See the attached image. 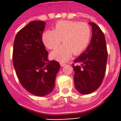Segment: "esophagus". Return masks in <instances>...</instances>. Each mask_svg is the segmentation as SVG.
I'll return each mask as SVG.
<instances>
[{"label":"esophagus","instance_id":"esophagus-1","mask_svg":"<svg viewBox=\"0 0 121 121\" xmlns=\"http://www.w3.org/2000/svg\"><path fill=\"white\" fill-rule=\"evenodd\" d=\"M65 65H66V63H63V62H61L60 63L61 67H64Z\"/></svg>","mask_w":121,"mask_h":121}]
</instances>
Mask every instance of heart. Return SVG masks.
Returning <instances> with one entry per match:
<instances>
[{"label":"heart","instance_id":"heart-1","mask_svg":"<svg viewBox=\"0 0 121 121\" xmlns=\"http://www.w3.org/2000/svg\"><path fill=\"white\" fill-rule=\"evenodd\" d=\"M91 28L86 23L61 21L54 30H48L42 35V42L49 49H56L63 41V44L52 51L51 58L60 61L69 60L72 54H78L84 50L90 42Z\"/></svg>","mask_w":121,"mask_h":121}]
</instances>
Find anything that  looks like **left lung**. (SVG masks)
I'll return each instance as SVG.
<instances>
[{"label":"left lung","mask_w":121,"mask_h":121,"mask_svg":"<svg viewBox=\"0 0 121 121\" xmlns=\"http://www.w3.org/2000/svg\"><path fill=\"white\" fill-rule=\"evenodd\" d=\"M92 27V38L87 48L73 61V81L79 93L87 95L93 93L103 82L107 61V50L104 33L95 23Z\"/></svg>","instance_id":"obj_1"}]
</instances>
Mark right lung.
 Masks as SVG:
<instances>
[{
	"mask_svg": "<svg viewBox=\"0 0 121 121\" xmlns=\"http://www.w3.org/2000/svg\"><path fill=\"white\" fill-rule=\"evenodd\" d=\"M45 22L33 21L17 32L14 39L13 61L23 87L38 96L50 94L54 87L58 61H49L48 52L42 42Z\"/></svg>",
	"mask_w": 121,
	"mask_h": 121,
	"instance_id": "right-lung-1",
	"label": "right lung"
}]
</instances>
